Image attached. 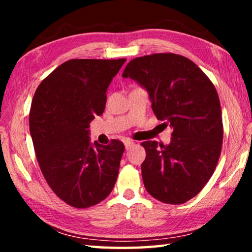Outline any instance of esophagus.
Returning a JSON list of instances; mask_svg holds the SVG:
<instances>
[{
    "mask_svg": "<svg viewBox=\"0 0 252 252\" xmlns=\"http://www.w3.org/2000/svg\"><path fill=\"white\" fill-rule=\"evenodd\" d=\"M134 144H135V143H134L133 141H130V140H126V141L125 142V146H126V150H129V149H131L132 147H133Z\"/></svg>",
    "mask_w": 252,
    "mask_h": 252,
    "instance_id": "1",
    "label": "esophagus"
}]
</instances>
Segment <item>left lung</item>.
I'll list each match as a JSON object with an SVG mask.
<instances>
[{
    "label": "left lung",
    "mask_w": 252,
    "mask_h": 252,
    "mask_svg": "<svg viewBox=\"0 0 252 252\" xmlns=\"http://www.w3.org/2000/svg\"><path fill=\"white\" fill-rule=\"evenodd\" d=\"M146 89L158 120L172 127L168 146L144 141L143 185L153 198L181 204L195 197L215 172L223 140L218 93L200 67L182 55L135 58L122 74Z\"/></svg>",
    "instance_id": "left-lung-1"
}]
</instances>
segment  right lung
Listing matches in <instances>:
<instances>
[{
	"label": "right lung",
	"mask_w": 252,
	"mask_h": 252,
	"mask_svg": "<svg viewBox=\"0 0 252 252\" xmlns=\"http://www.w3.org/2000/svg\"><path fill=\"white\" fill-rule=\"evenodd\" d=\"M126 61L69 60L34 93L29 120L36 159L53 192L71 207L95 206L116 185L125 144H91L89 126L103 113L109 84Z\"/></svg>",
	"instance_id": "add662e5"
}]
</instances>
